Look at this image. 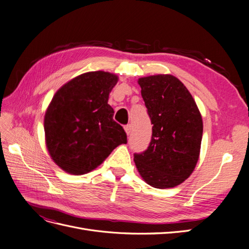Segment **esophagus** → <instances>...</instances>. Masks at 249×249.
Instances as JSON below:
<instances>
[{
    "label": "esophagus",
    "mask_w": 249,
    "mask_h": 249,
    "mask_svg": "<svg viewBox=\"0 0 249 249\" xmlns=\"http://www.w3.org/2000/svg\"><path fill=\"white\" fill-rule=\"evenodd\" d=\"M131 124H127V125H125L124 126V129H125V131H126V133L129 135L130 134V132H131Z\"/></svg>",
    "instance_id": "esophagus-1"
}]
</instances>
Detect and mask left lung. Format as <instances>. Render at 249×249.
<instances>
[{
    "label": "left lung",
    "mask_w": 249,
    "mask_h": 249,
    "mask_svg": "<svg viewBox=\"0 0 249 249\" xmlns=\"http://www.w3.org/2000/svg\"><path fill=\"white\" fill-rule=\"evenodd\" d=\"M153 124L151 139L134 161L143 180L155 188L175 187L187 179L198 160L202 119L192 95L173 75L139 78Z\"/></svg>",
    "instance_id": "left-lung-1"
}]
</instances>
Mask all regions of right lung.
I'll return each instance as SVG.
<instances>
[{
	"instance_id": "right-lung-1",
	"label": "right lung",
	"mask_w": 249,
	"mask_h": 249,
	"mask_svg": "<svg viewBox=\"0 0 249 249\" xmlns=\"http://www.w3.org/2000/svg\"><path fill=\"white\" fill-rule=\"evenodd\" d=\"M116 75L94 71L79 75L53 95L45 116L47 147L64 171L82 175L95 169L119 144L127 143L123 127L107 104Z\"/></svg>"
}]
</instances>
